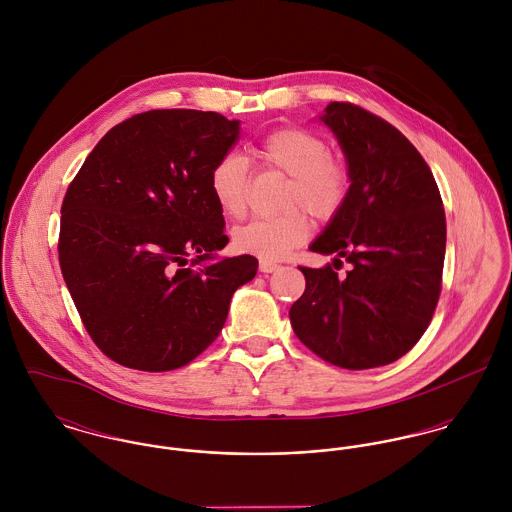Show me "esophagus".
I'll return each instance as SVG.
<instances>
[{
	"label": "esophagus",
	"instance_id": "34e87169",
	"mask_svg": "<svg viewBox=\"0 0 512 512\" xmlns=\"http://www.w3.org/2000/svg\"><path fill=\"white\" fill-rule=\"evenodd\" d=\"M280 266L276 264V262H270V260H260V272H264V274H272V272H276Z\"/></svg>",
	"mask_w": 512,
	"mask_h": 512
}]
</instances>
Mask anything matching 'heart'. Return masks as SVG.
<instances>
[{
	"mask_svg": "<svg viewBox=\"0 0 512 512\" xmlns=\"http://www.w3.org/2000/svg\"><path fill=\"white\" fill-rule=\"evenodd\" d=\"M258 159L290 177L282 207L284 213L258 217L234 228L232 246L260 260H280L309 236L311 224L301 206L313 219L331 220L345 207L351 191L349 165L329 153V142L307 128L288 126L268 134L258 147ZM209 187L220 213L240 219L248 207L250 169L238 153H226L209 173Z\"/></svg>",
	"mask_w": 512,
	"mask_h": 512,
	"instance_id": "heart-1",
	"label": "heart"
}]
</instances>
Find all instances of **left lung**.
Instances as JSON below:
<instances>
[{
	"label": "left lung",
	"instance_id": "obj_1",
	"mask_svg": "<svg viewBox=\"0 0 512 512\" xmlns=\"http://www.w3.org/2000/svg\"><path fill=\"white\" fill-rule=\"evenodd\" d=\"M321 120L351 171L345 207L309 246L353 268L299 270L305 292L290 309L297 339L331 365L365 370L404 357L428 329L441 293L445 213L438 183L410 140L351 102Z\"/></svg>",
	"mask_w": 512,
	"mask_h": 512
}]
</instances>
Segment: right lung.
<instances>
[{"label":"right lung","instance_id":"obj_1","mask_svg":"<svg viewBox=\"0 0 512 512\" xmlns=\"http://www.w3.org/2000/svg\"><path fill=\"white\" fill-rule=\"evenodd\" d=\"M238 120L149 110L90 151L61 207L59 262L78 315L114 363L165 372L219 337L254 256L211 262L226 246L209 173L238 140Z\"/></svg>","mask_w":512,"mask_h":512}]
</instances>
